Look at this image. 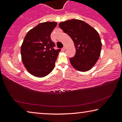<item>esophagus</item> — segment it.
<instances>
[{
	"label": "esophagus",
	"mask_w": 122,
	"mask_h": 122,
	"mask_svg": "<svg viewBox=\"0 0 122 122\" xmlns=\"http://www.w3.org/2000/svg\"><path fill=\"white\" fill-rule=\"evenodd\" d=\"M65 49H66V46H64L62 48V51H65Z\"/></svg>",
	"instance_id": "obj_1"
}]
</instances>
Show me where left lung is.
I'll use <instances>...</instances> for the list:
<instances>
[{
    "label": "left lung",
    "mask_w": 122,
    "mask_h": 122,
    "mask_svg": "<svg viewBox=\"0 0 122 122\" xmlns=\"http://www.w3.org/2000/svg\"><path fill=\"white\" fill-rule=\"evenodd\" d=\"M59 26L75 45V55L69 59L71 65L81 71L90 70L97 61L102 48L98 32L87 23L77 19L61 22Z\"/></svg>",
    "instance_id": "8db88e82"
}]
</instances>
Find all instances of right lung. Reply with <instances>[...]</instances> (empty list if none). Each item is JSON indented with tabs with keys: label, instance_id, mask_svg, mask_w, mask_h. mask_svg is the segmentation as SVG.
Returning <instances> with one entry per match:
<instances>
[{
	"label": "right lung",
	"instance_id": "add662e5",
	"mask_svg": "<svg viewBox=\"0 0 122 122\" xmlns=\"http://www.w3.org/2000/svg\"><path fill=\"white\" fill-rule=\"evenodd\" d=\"M57 25L56 22H45L28 31L21 47L22 63L32 75L45 77L55 67L60 49H55L51 39V33Z\"/></svg>",
	"mask_w": 122,
	"mask_h": 122
}]
</instances>
